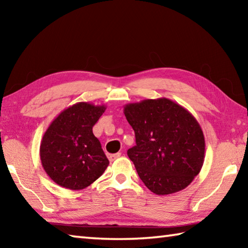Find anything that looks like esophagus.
<instances>
[{"label":"esophagus","mask_w":248,"mask_h":248,"mask_svg":"<svg viewBox=\"0 0 248 248\" xmlns=\"http://www.w3.org/2000/svg\"><path fill=\"white\" fill-rule=\"evenodd\" d=\"M121 153H116V154H109L108 155V158L110 159V161H114V159H117L118 157H120Z\"/></svg>","instance_id":"esophagus-1"}]
</instances>
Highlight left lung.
Returning <instances> with one entry per match:
<instances>
[{
	"label": "left lung",
	"mask_w": 248,
	"mask_h": 248,
	"mask_svg": "<svg viewBox=\"0 0 248 248\" xmlns=\"http://www.w3.org/2000/svg\"><path fill=\"white\" fill-rule=\"evenodd\" d=\"M124 112L136 134L128 156L145 186L161 196L185 189L204 161V136L195 117L169 98L128 104Z\"/></svg>",
	"instance_id": "obj_1"
}]
</instances>
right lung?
Listing matches in <instances>:
<instances>
[{
  "mask_svg": "<svg viewBox=\"0 0 248 248\" xmlns=\"http://www.w3.org/2000/svg\"><path fill=\"white\" fill-rule=\"evenodd\" d=\"M106 110L81 102L61 111L43 137L40 159L46 173L59 186L81 190L103 175L109 164L93 127Z\"/></svg>",
  "mask_w": 248,
  "mask_h": 248,
  "instance_id": "obj_1",
  "label": "right lung"
}]
</instances>
